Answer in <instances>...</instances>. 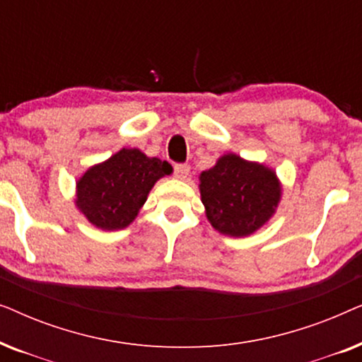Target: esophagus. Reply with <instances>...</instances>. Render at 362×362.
Returning a JSON list of instances; mask_svg holds the SVG:
<instances>
[{
  "label": "esophagus",
  "instance_id": "34e87169",
  "mask_svg": "<svg viewBox=\"0 0 362 362\" xmlns=\"http://www.w3.org/2000/svg\"><path fill=\"white\" fill-rule=\"evenodd\" d=\"M189 173H191V168L189 165H176L175 166V176L177 177V180L185 181L189 177Z\"/></svg>",
  "mask_w": 362,
  "mask_h": 362
}]
</instances>
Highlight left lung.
Returning <instances> with one entry per match:
<instances>
[{"label": "left lung", "instance_id": "1", "mask_svg": "<svg viewBox=\"0 0 362 362\" xmlns=\"http://www.w3.org/2000/svg\"><path fill=\"white\" fill-rule=\"evenodd\" d=\"M199 192L207 221L217 232L247 237L275 214L281 185L272 168L227 153L201 173Z\"/></svg>", "mask_w": 362, "mask_h": 362}]
</instances>
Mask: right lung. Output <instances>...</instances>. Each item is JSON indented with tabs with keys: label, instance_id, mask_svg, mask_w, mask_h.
Segmentation results:
<instances>
[{
	"label": "right lung",
	"instance_id": "add662e5",
	"mask_svg": "<svg viewBox=\"0 0 362 362\" xmlns=\"http://www.w3.org/2000/svg\"><path fill=\"white\" fill-rule=\"evenodd\" d=\"M171 165L138 148H122L88 168L76 182V206L102 230L125 229L135 221L151 187L171 175Z\"/></svg>",
	"mask_w": 362,
	"mask_h": 362
}]
</instances>
